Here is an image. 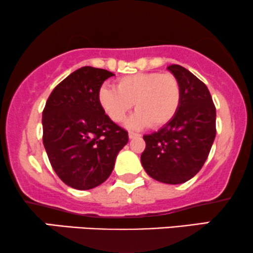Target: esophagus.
<instances>
[{"mask_svg": "<svg viewBox=\"0 0 253 253\" xmlns=\"http://www.w3.org/2000/svg\"><path fill=\"white\" fill-rule=\"evenodd\" d=\"M137 137H139V133H136V132H133V131H129V138L130 139L137 138Z\"/></svg>", "mask_w": 253, "mask_h": 253, "instance_id": "34e87169", "label": "esophagus"}]
</instances>
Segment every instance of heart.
<instances>
[{
	"label": "heart",
	"instance_id": "b5f03b06",
	"mask_svg": "<svg viewBox=\"0 0 253 253\" xmlns=\"http://www.w3.org/2000/svg\"><path fill=\"white\" fill-rule=\"evenodd\" d=\"M98 99L111 121L120 123L135 103L136 112L126 122L129 127H160L172 120L178 111L182 88L170 73H138L117 81V89L102 86Z\"/></svg>",
	"mask_w": 253,
	"mask_h": 253
}]
</instances>
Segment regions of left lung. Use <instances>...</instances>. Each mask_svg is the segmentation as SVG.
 Wrapping results in <instances>:
<instances>
[{
    "mask_svg": "<svg viewBox=\"0 0 253 253\" xmlns=\"http://www.w3.org/2000/svg\"><path fill=\"white\" fill-rule=\"evenodd\" d=\"M168 70L182 88L178 111L169 123L143 136L141 162L146 173L158 182L182 184L199 172L216 137V108L208 86L182 65Z\"/></svg>",
    "mask_w": 253,
    "mask_h": 253,
    "instance_id": "left-lung-1",
    "label": "left lung"
}]
</instances>
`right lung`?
<instances>
[{
    "instance_id": "add662e5",
    "label": "right lung",
    "mask_w": 253,
    "mask_h": 253,
    "mask_svg": "<svg viewBox=\"0 0 253 253\" xmlns=\"http://www.w3.org/2000/svg\"><path fill=\"white\" fill-rule=\"evenodd\" d=\"M114 74L83 67L70 74L49 96L42 114L43 144L61 180L77 190L105 182L129 141L127 131L103 110L98 91Z\"/></svg>"
}]
</instances>
